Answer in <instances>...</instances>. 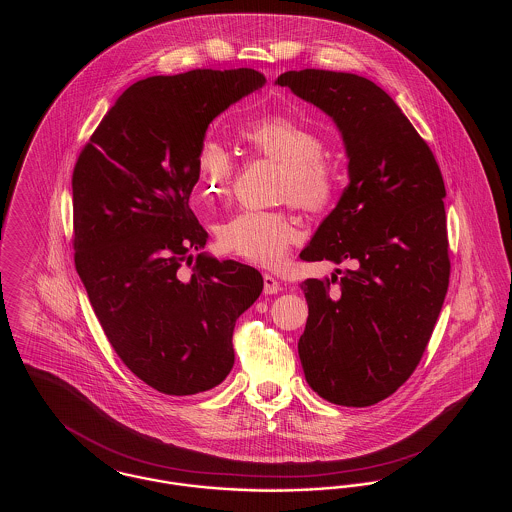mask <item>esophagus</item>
<instances>
[{
    "label": "esophagus",
    "instance_id": "esophagus-1",
    "mask_svg": "<svg viewBox=\"0 0 512 512\" xmlns=\"http://www.w3.org/2000/svg\"><path fill=\"white\" fill-rule=\"evenodd\" d=\"M263 282H265V288H263V290H265L267 295L280 292V282H278L272 274H265V276H263Z\"/></svg>",
    "mask_w": 512,
    "mask_h": 512
}]
</instances>
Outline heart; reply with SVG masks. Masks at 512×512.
I'll return each instance as SVG.
<instances>
[{
    "label": "heart",
    "mask_w": 512,
    "mask_h": 512,
    "mask_svg": "<svg viewBox=\"0 0 512 512\" xmlns=\"http://www.w3.org/2000/svg\"><path fill=\"white\" fill-rule=\"evenodd\" d=\"M242 136L268 159L286 167L282 195L307 211H324L338 192L336 171L322 159L326 144L311 128L290 117L272 115L251 121ZM197 192L201 201H213L226 192L234 176L230 149L207 138L195 153ZM297 224L286 213L244 211L222 222L217 230L224 251L245 261L272 267L280 263L297 240Z\"/></svg>",
    "instance_id": "obj_1"
}]
</instances>
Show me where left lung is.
<instances>
[{"mask_svg": "<svg viewBox=\"0 0 512 512\" xmlns=\"http://www.w3.org/2000/svg\"><path fill=\"white\" fill-rule=\"evenodd\" d=\"M340 130L349 184L303 261L351 263L301 284L309 318L297 349L307 384L330 403L368 407L407 382L449 286L445 186L428 144L372 80L288 71L276 80ZM336 272L341 273L340 270ZM339 282L332 291L329 284Z\"/></svg>", "mask_w": 512, "mask_h": 512, "instance_id": "left-lung-1", "label": "left lung"}]
</instances>
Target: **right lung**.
Segmentation results:
<instances>
[{"instance_id":"1","label":"right lung","mask_w":512,"mask_h":512,"mask_svg":"<svg viewBox=\"0 0 512 512\" xmlns=\"http://www.w3.org/2000/svg\"><path fill=\"white\" fill-rule=\"evenodd\" d=\"M253 69H197L132 84L73 172L74 265L122 363L153 390L194 395L234 366L236 320L263 292L259 270L205 251L188 201L209 124L261 90Z\"/></svg>"}]
</instances>
